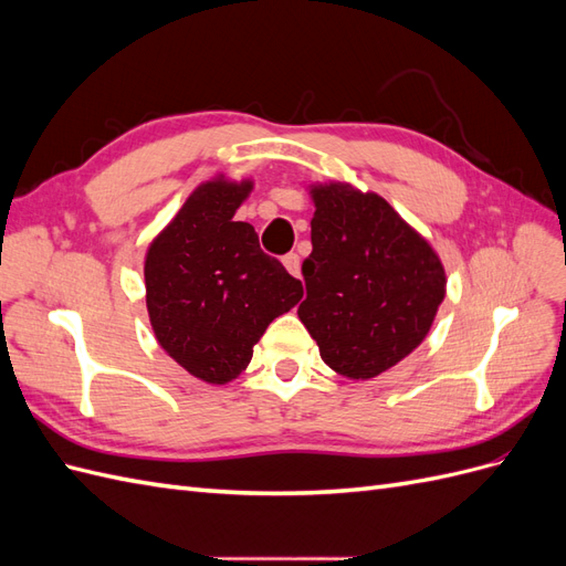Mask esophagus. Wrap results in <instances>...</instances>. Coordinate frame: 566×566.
<instances>
[{"label": "esophagus", "instance_id": "obj_1", "mask_svg": "<svg viewBox=\"0 0 566 566\" xmlns=\"http://www.w3.org/2000/svg\"><path fill=\"white\" fill-rule=\"evenodd\" d=\"M300 264H302V260H300V254L297 252H287L285 256H283V266L293 273V276H300Z\"/></svg>", "mask_w": 566, "mask_h": 566}]
</instances>
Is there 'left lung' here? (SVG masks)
Returning <instances> with one entry per match:
<instances>
[{
	"label": "left lung",
	"instance_id": "1",
	"mask_svg": "<svg viewBox=\"0 0 566 566\" xmlns=\"http://www.w3.org/2000/svg\"><path fill=\"white\" fill-rule=\"evenodd\" d=\"M312 254L297 316L321 358L352 380L397 366L430 333L447 273L424 238L378 193L312 186Z\"/></svg>",
	"mask_w": 566,
	"mask_h": 566
}]
</instances>
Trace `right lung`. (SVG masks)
I'll use <instances>...</instances> for the list:
<instances>
[{"mask_svg": "<svg viewBox=\"0 0 566 566\" xmlns=\"http://www.w3.org/2000/svg\"><path fill=\"white\" fill-rule=\"evenodd\" d=\"M252 181L200 184L146 252V306L160 347L198 380L241 375L266 325L302 300V283L233 221Z\"/></svg>", "mask_w": 566, "mask_h": 566, "instance_id": "add662e5", "label": "right lung"}]
</instances>
